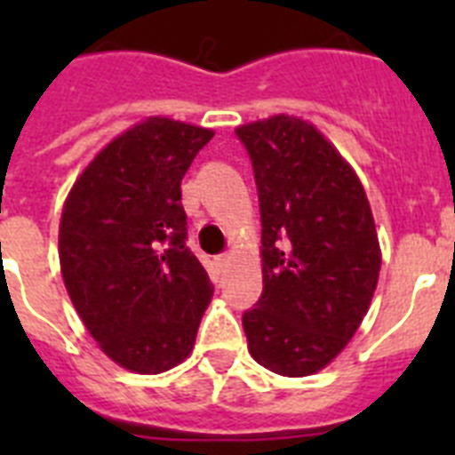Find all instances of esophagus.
<instances>
[{"label":"esophagus","instance_id":"1","mask_svg":"<svg viewBox=\"0 0 455 455\" xmlns=\"http://www.w3.org/2000/svg\"><path fill=\"white\" fill-rule=\"evenodd\" d=\"M216 262H219V267H225V264L230 262V252H225V255L216 257Z\"/></svg>","mask_w":455,"mask_h":455}]
</instances>
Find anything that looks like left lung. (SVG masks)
Instances as JSON below:
<instances>
[{
  "label": "left lung",
  "instance_id": "8db88e82",
  "mask_svg": "<svg viewBox=\"0 0 455 455\" xmlns=\"http://www.w3.org/2000/svg\"><path fill=\"white\" fill-rule=\"evenodd\" d=\"M262 214V296L243 315L248 351L303 378L339 355L369 312L380 273L371 204L351 164L315 124L277 114L236 127Z\"/></svg>",
  "mask_w": 455,
  "mask_h": 455
}]
</instances>
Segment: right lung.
<instances>
[{
	"label": "right lung",
	"mask_w": 455,
	"mask_h": 455,
	"mask_svg": "<svg viewBox=\"0 0 455 455\" xmlns=\"http://www.w3.org/2000/svg\"><path fill=\"white\" fill-rule=\"evenodd\" d=\"M214 132L150 116L82 171L59 225L68 296L107 357L162 373L193 351L214 287L187 248L184 172Z\"/></svg>",
	"instance_id": "add662e5"
}]
</instances>
